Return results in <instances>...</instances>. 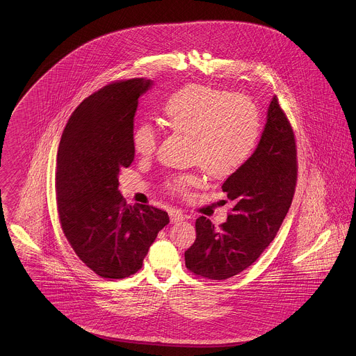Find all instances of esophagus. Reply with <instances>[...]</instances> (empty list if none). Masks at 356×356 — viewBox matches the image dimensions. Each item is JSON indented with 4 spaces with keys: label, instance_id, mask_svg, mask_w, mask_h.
Returning a JSON list of instances; mask_svg holds the SVG:
<instances>
[{
    "label": "esophagus",
    "instance_id": "1",
    "mask_svg": "<svg viewBox=\"0 0 356 356\" xmlns=\"http://www.w3.org/2000/svg\"><path fill=\"white\" fill-rule=\"evenodd\" d=\"M170 216L172 222H179V221H183L186 219V216L183 215V212H180V211H177V209H172Z\"/></svg>",
    "mask_w": 356,
    "mask_h": 356
}]
</instances>
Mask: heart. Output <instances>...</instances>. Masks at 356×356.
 Segmentation results:
<instances>
[{
  "mask_svg": "<svg viewBox=\"0 0 356 356\" xmlns=\"http://www.w3.org/2000/svg\"><path fill=\"white\" fill-rule=\"evenodd\" d=\"M163 119L173 132L191 136L192 160L215 177L229 176L252 156L260 136V119L254 102L231 90L189 84L163 105ZM157 132L141 122L134 132L136 153L148 157L156 151ZM197 175L172 179L170 191L186 195L200 184Z\"/></svg>",
  "mask_w": 356,
  "mask_h": 356,
  "instance_id": "obj_1",
  "label": "heart"
}]
</instances>
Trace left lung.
<instances>
[{"instance_id": "left-lung-1", "label": "left lung", "mask_w": 356, "mask_h": 356, "mask_svg": "<svg viewBox=\"0 0 356 356\" xmlns=\"http://www.w3.org/2000/svg\"><path fill=\"white\" fill-rule=\"evenodd\" d=\"M296 179L295 135L275 96L254 152L221 186L234 204L231 213L219 228L204 216L196 220V240L184 254L186 268L211 280L248 268L276 236Z\"/></svg>"}]
</instances>
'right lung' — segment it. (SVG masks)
I'll use <instances>...</instances> for the list:
<instances>
[{"label": "right lung", "instance_id": "1", "mask_svg": "<svg viewBox=\"0 0 356 356\" xmlns=\"http://www.w3.org/2000/svg\"><path fill=\"white\" fill-rule=\"evenodd\" d=\"M152 81L106 85L72 113L57 153L56 193L61 228L86 267L105 279L138 271L170 218L152 205H128L119 175L135 159L134 119Z\"/></svg>", "mask_w": 356, "mask_h": 356}]
</instances>
